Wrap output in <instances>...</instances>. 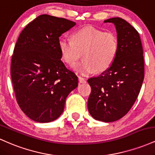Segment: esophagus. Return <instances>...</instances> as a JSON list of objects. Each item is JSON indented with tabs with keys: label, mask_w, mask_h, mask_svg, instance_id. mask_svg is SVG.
Listing matches in <instances>:
<instances>
[{
	"label": "esophagus",
	"mask_w": 155,
	"mask_h": 155,
	"mask_svg": "<svg viewBox=\"0 0 155 155\" xmlns=\"http://www.w3.org/2000/svg\"><path fill=\"white\" fill-rule=\"evenodd\" d=\"M79 83H84V82H86L85 79H84L83 77H81V76H79Z\"/></svg>",
	"instance_id": "esophagus-1"
}]
</instances>
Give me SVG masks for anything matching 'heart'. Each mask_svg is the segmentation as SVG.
Returning <instances> with one entry per match:
<instances>
[{"mask_svg":"<svg viewBox=\"0 0 155 155\" xmlns=\"http://www.w3.org/2000/svg\"><path fill=\"white\" fill-rule=\"evenodd\" d=\"M59 48L66 63L74 65L81 57L84 59L73 67L81 75L94 71L103 72L112 65L119 50L117 37L111 32H104L87 26L73 34V40L64 37L60 39Z\"/></svg>","mask_w":155,"mask_h":155,"instance_id":"1","label":"heart"}]
</instances>
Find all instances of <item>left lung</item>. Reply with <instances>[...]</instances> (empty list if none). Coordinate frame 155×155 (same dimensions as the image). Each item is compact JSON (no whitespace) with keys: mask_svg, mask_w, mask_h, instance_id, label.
Segmentation results:
<instances>
[{"mask_svg":"<svg viewBox=\"0 0 155 155\" xmlns=\"http://www.w3.org/2000/svg\"><path fill=\"white\" fill-rule=\"evenodd\" d=\"M114 25L119 50L107 70L87 80L92 89L87 107L96 120L114 122L130 111L139 94L144 79L143 47L138 31L120 17L106 19Z\"/></svg>","mask_w":155,"mask_h":155,"instance_id":"left-lung-1","label":"left lung"}]
</instances>
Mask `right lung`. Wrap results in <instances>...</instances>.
Returning a JSON list of instances; mask_svg holds the SVG:
<instances>
[{
	"label": "right lung",
	"mask_w": 155,
	"mask_h": 155,
	"mask_svg": "<svg viewBox=\"0 0 155 155\" xmlns=\"http://www.w3.org/2000/svg\"><path fill=\"white\" fill-rule=\"evenodd\" d=\"M75 25L68 19L42 15L17 39L11 64L12 84L19 107L35 122L57 120L67 96L77 87V76L62 62L59 48L60 35Z\"/></svg>",
	"instance_id": "1"
}]
</instances>
